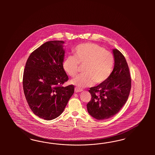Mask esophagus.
I'll return each instance as SVG.
<instances>
[{
    "instance_id": "34e87169",
    "label": "esophagus",
    "mask_w": 155,
    "mask_h": 155,
    "mask_svg": "<svg viewBox=\"0 0 155 155\" xmlns=\"http://www.w3.org/2000/svg\"><path fill=\"white\" fill-rule=\"evenodd\" d=\"M75 93H79V92H81L83 91V90L81 89L78 87H75V89H74Z\"/></svg>"
}]
</instances>
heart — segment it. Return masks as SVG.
I'll list each match as a JSON object with an SVG mask.
<instances>
[{
  "instance_id": "obj_1",
  "label": "heart",
  "mask_w": 155,
  "mask_h": 155,
  "mask_svg": "<svg viewBox=\"0 0 155 155\" xmlns=\"http://www.w3.org/2000/svg\"><path fill=\"white\" fill-rule=\"evenodd\" d=\"M74 56H69L62 62L63 69L71 76L78 73V65H84V73L71 81L72 84L83 88L95 84L102 83L111 74L114 65L113 54L97 44H81L73 50Z\"/></svg>"
}]
</instances>
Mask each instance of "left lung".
I'll return each instance as SVG.
<instances>
[{
  "label": "left lung",
  "mask_w": 155,
  "mask_h": 155,
  "mask_svg": "<svg viewBox=\"0 0 155 155\" xmlns=\"http://www.w3.org/2000/svg\"><path fill=\"white\" fill-rule=\"evenodd\" d=\"M114 67L108 78L90 88L91 101L87 104L90 115L98 120L116 115L127 102L131 87V79L127 61L122 53L113 50Z\"/></svg>",
  "instance_id": "8db88e82"
}]
</instances>
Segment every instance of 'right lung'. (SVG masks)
Returning a JSON list of instances; mask_svg holds the SVG:
<instances>
[{"mask_svg":"<svg viewBox=\"0 0 155 155\" xmlns=\"http://www.w3.org/2000/svg\"><path fill=\"white\" fill-rule=\"evenodd\" d=\"M63 41L45 42L28 57L23 85L27 102L39 117L51 120L59 117L74 93V86H62L68 80L63 69Z\"/></svg>","mask_w":155,"mask_h":155,"instance_id":"obj_1","label":"right lung"}]
</instances>
